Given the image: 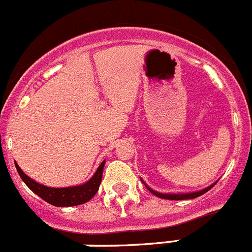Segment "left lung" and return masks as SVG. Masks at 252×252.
<instances>
[{"mask_svg":"<svg viewBox=\"0 0 252 252\" xmlns=\"http://www.w3.org/2000/svg\"><path fill=\"white\" fill-rule=\"evenodd\" d=\"M143 184L147 187V189L149 190L152 194H154L155 196L158 197H161V199H166V200H187V199H195V197L200 196V195L205 194L206 191H209V190L211 189V188L214 187V185L216 184L218 182H215L214 184L209 185L208 188H205V189L203 190H199V191H191V192H159V191H155V190H153L152 188L148 187L147 184L144 183V180L142 179Z\"/></svg>","mask_w":252,"mask_h":252,"instance_id":"8db88e82","label":"left lung"}]
</instances>
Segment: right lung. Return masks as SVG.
Wrapping results in <instances>:
<instances>
[{
  "label": "right lung",
  "mask_w": 252,
  "mask_h": 252,
  "mask_svg": "<svg viewBox=\"0 0 252 252\" xmlns=\"http://www.w3.org/2000/svg\"><path fill=\"white\" fill-rule=\"evenodd\" d=\"M104 164L105 160H103L102 164L98 166L97 171L94 173V175L92 176L88 182L84 183V184L67 188H51L46 187L43 184H39V183L34 182L33 179H31L30 176L23 173L22 169L15 161L16 169H17L21 179L25 182V184L34 194L38 195L41 199H43L44 201H47V203L55 206H76L91 200L92 197L97 194L100 183H102Z\"/></svg>",
  "instance_id": "1"
}]
</instances>
